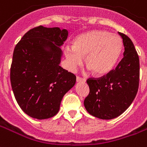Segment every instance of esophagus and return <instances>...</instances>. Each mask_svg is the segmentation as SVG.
I'll use <instances>...</instances> for the list:
<instances>
[{
	"label": "esophagus",
	"mask_w": 147,
	"mask_h": 147,
	"mask_svg": "<svg viewBox=\"0 0 147 147\" xmlns=\"http://www.w3.org/2000/svg\"><path fill=\"white\" fill-rule=\"evenodd\" d=\"M76 82H85L86 80H85L84 78H81V77H78V76H77V78H76Z\"/></svg>",
	"instance_id": "1"
}]
</instances>
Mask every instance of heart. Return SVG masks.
I'll return each instance as SVG.
<instances>
[{"mask_svg":"<svg viewBox=\"0 0 147 147\" xmlns=\"http://www.w3.org/2000/svg\"><path fill=\"white\" fill-rule=\"evenodd\" d=\"M123 50L121 38L105 30H92L75 38L73 45L64 48L67 65L71 71L85 62L88 70L96 76H103L112 71Z\"/></svg>","mask_w":147,"mask_h":147,"instance_id":"obj_1","label":"heart"}]
</instances>
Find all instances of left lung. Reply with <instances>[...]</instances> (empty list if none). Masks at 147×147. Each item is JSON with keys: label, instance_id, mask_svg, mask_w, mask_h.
<instances>
[{"label": "left lung", "instance_id": "left-lung-1", "mask_svg": "<svg viewBox=\"0 0 147 147\" xmlns=\"http://www.w3.org/2000/svg\"><path fill=\"white\" fill-rule=\"evenodd\" d=\"M123 38V59L116 69L99 78H88L89 94L84 106L88 113L102 119H112L123 113L136 97L140 80V59L133 41Z\"/></svg>", "mask_w": 147, "mask_h": 147}]
</instances>
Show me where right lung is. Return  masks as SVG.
Masks as SVG:
<instances>
[{
    "instance_id": "add662e5",
    "label": "right lung",
    "mask_w": 147,
    "mask_h": 147,
    "mask_svg": "<svg viewBox=\"0 0 147 147\" xmlns=\"http://www.w3.org/2000/svg\"><path fill=\"white\" fill-rule=\"evenodd\" d=\"M68 35L66 29L41 25L29 30L14 48L11 87L19 106L32 118L55 116L65 94L76 84V76L59 65L60 47Z\"/></svg>"
}]
</instances>
